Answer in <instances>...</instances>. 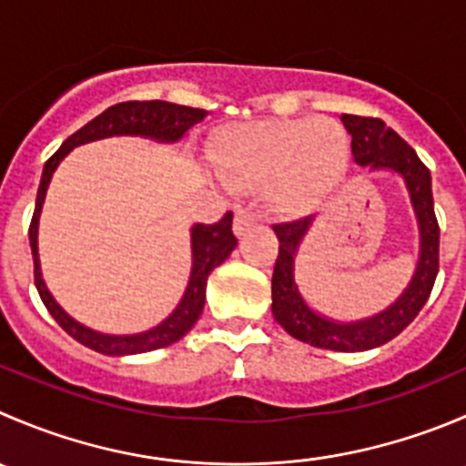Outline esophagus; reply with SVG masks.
<instances>
[{
	"instance_id": "1",
	"label": "esophagus",
	"mask_w": 466,
	"mask_h": 466,
	"mask_svg": "<svg viewBox=\"0 0 466 466\" xmlns=\"http://www.w3.org/2000/svg\"><path fill=\"white\" fill-rule=\"evenodd\" d=\"M255 225L257 214L252 209H238L237 216H234V232H237V237H246Z\"/></svg>"
}]
</instances>
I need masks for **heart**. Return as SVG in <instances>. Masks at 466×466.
I'll use <instances>...</instances> for the list:
<instances>
[{
  "mask_svg": "<svg viewBox=\"0 0 466 466\" xmlns=\"http://www.w3.org/2000/svg\"><path fill=\"white\" fill-rule=\"evenodd\" d=\"M350 138L329 118H293L241 127L225 141L220 166L241 184H268V202L282 214H305L339 184Z\"/></svg>",
  "mask_w": 466,
  "mask_h": 466,
  "instance_id": "heart-1",
  "label": "heart"
}]
</instances>
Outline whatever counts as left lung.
Listing matches in <instances>:
<instances>
[{"label":"left lung","mask_w":466,"mask_h":466,"mask_svg":"<svg viewBox=\"0 0 466 466\" xmlns=\"http://www.w3.org/2000/svg\"><path fill=\"white\" fill-rule=\"evenodd\" d=\"M348 134L353 137L355 161L369 173L387 170L403 179L410 207L414 211L419 229V255L408 287L399 298L378 314L358 320H339L316 311L302 296L296 282V257L302 238L314 225V216L293 223L273 225L279 238V255L273 270V316L291 337L309 346L339 350V353H360L391 341L403 332L421 307L435 284L440 270V225L435 218L432 202L431 170L421 164L417 152L378 118L362 116H341Z\"/></svg>","instance_id":"obj_1"}]
</instances>
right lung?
<instances>
[{"mask_svg": "<svg viewBox=\"0 0 466 466\" xmlns=\"http://www.w3.org/2000/svg\"><path fill=\"white\" fill-rule=\"evenodd\" d=\"M205 118V108L182 106V104L161 102V99L113 104L106 111L99 113L97 118H93L88 125H84L79 132L72 134L67 141H63V146L58 147L52 155V159L45 164L38 196H35L34 218H31L29 225V246L31 255H34L35 289H38L40 300L47 307L49 314L54 316V320H56L75 341L84 343L86 348H90L95 353L111 355V358L147 353V350H157V348H166L170 346V343L179 341V339L196 325L202 309H205L207 279H209V273L216 266L223 264V261L232 255L234 248H237V237H234L232 232V211H228L216 225L196 223L191 228V275H188L182 300L177 302V307H175L159 325L137 334H106L79 323L76 319H72V316L58 305L56 298L49 293L47 284H45L38 255V225L40 211H43L45 196H47L54 170L58 168V164H61L75 147L86 146V143L102 141V138L111 137H143L159 143H177L187 137L188 129L196 127V125L202 123Z\"/></svg>", "mask_w": 466, "mask_h": 466, "instance_id": "add662e5", "label": "right lung"}]
</instances>
